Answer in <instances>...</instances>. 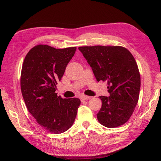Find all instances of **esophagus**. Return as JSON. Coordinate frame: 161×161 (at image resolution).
<instances>
[{"label":"esophagus","mask_w":161,"mask_h":161,"mask_svg":"<svg viewBox=\"0 0 161 161\" xmlns=\"http://www.w3.org/2000/svg\"><path fill=\"white\" fill-rule=\"evenodd\" d=\"M90 96H87V95H81L80 97V100L81 102H84L85 100H87L88 99H90Z\"/></svg>","instance_id":"1"}]
</instances>
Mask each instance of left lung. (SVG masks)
<instances>
[{
	"label": "left lung",
	"instance_id": "left-lung-1",
	"mask_svg": "<svg viewBox=\"0 0 161 161\" xmlns=\"http://www.w3.org/2000/svg\"><path fill=\"white\" fill-rule=\"evenodd\" d=\"M79 50L90 65L97 81L107 82L109 97L100 96L99 122L108 128L124 125L138 103L141 75L129 51L122 46H82Z\"/></svg>",
	"mask_w": 161,
	"mask_h": 161
}]
</instances>
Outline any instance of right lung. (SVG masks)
Segmentation results:
<instances>
[{
  "mask_svg": "<svg viewBox=\"0 0 161 161\" xmlns=\"http://www.w3.org/2000/svg\"><path fill=\"white\" fill-rule=\"evenodd\" d=\"M76 49L38 45L29 51L23 64L20 88L28 110L41 126L55 134L71 127L81 103L80 99H63L55 93Z\"/></svg>",
  "mask_w": 161,
  "mask_h": 161,
  "instance_id": "obj_1",
  "label": "right lung"
}]
</instances>
